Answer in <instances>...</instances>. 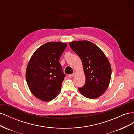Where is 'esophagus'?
<instances>
[{
    "label": "esophagus",
    "instance_id": "1",
    "mask_svg": "<svg viewBox=\"0 0 134 134\" xmlns=\"http://www.w3.org/2000/svg\"><path fill=\"white\" fill-rule=\"evenodd\" d=\"M74 76V74L73 73V74H69L68 75V76H69V78H72V77H73Z\"/></svg>",
    "mask_w": 134,
    "mask_h": 134
}]
</instances>
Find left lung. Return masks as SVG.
Returning a JSON list of instances; mask_svg holds the SVG:
<instances>
[{"label": "left lung", "mask_w": 134, "mask_h": 134, "mask_svg": "<svg viewBox=\"0 0 134 134\" xmlns=\"http://www.w3.org/2000/svg\"><path fill=\"white\" fill-rule=\"evenodd\" d=\"M71 49L82 60L86 83L78 88L87 98H97L107 89L111 77V67L107 57L95 44L88 41L70 43Z\"/></svg>", "instance_id": "8db88e82"}]
</instances>
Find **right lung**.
Here are the masks:
<instances>
[{"label":"right lung","instance_id":"1","mask_svg":"<svg viewBox=\"0 0 134 134\" xmlns=\"http://www.w3.org/2000/svg\"><path fill=\"white\" fill-rule=\"evenodd\" d=\"M66 46V43L47 42L31 57L26 69V81L32 94L38 99L49 102L60 92L66 75L59 59Z\"/></svg>","mask_w":134,"mask_h":134}]
</instances>
